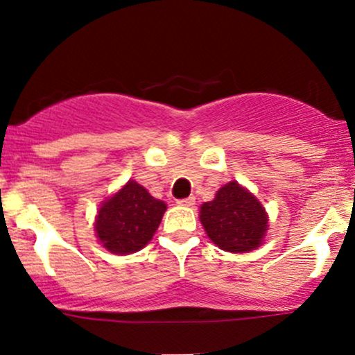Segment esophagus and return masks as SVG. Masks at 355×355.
Masks as SVG:
<instances>
[{
  "label": "esophagus",
  "mask_w": 355,
  "mask_h": 355,
  "mask_svg": "<svg viewBox=\"0 0 355 355\" xmlns=\"http://www.w3.org/2000/svg\"><path fill=\"white\" fill-rule=\"evenodd\" d=\"M178 206H185V207H192L196 204V197H187V199H182L178 200Z\"/></svg>",
  "instance_id": "34e87169"
}]
</instances>
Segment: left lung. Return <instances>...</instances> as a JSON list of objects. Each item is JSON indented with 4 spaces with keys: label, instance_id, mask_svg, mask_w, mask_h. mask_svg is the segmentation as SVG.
I'll return each instance as SVG.
<instances>
[{
    "label": "left lung",
    "instance_id": "left-lung-1",
    "mask_svg": "<svg viewBox=\"0 0 355 355\" xmlns=\"http://www.w3.org/2000/svg\"><path fill=\"white\" fill-rule=\"evenodd\" d=\"M199 219L209 240L225 252L250 253L266 241V207L236 180L227 182L214 199L200 206Z\"/></svg>",
    "mask_w": 355,
    "mask_h": 355
}]
</instances>
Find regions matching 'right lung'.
<instances>
[{
	"label": "right lung",
	"mask_w": 355,
	"mask_h": 355,
	"mask_svg": "<svg viewBox=\"0 0 355 355\" xmlns=\"http://www.w3.org/2000/svg\"><path fill=\"white\" fill-rule=\"evenodd\" d=\"M166 204L155 199L136 180H129L100 204L95 216V236L107 252L130 255L155 236Z\"/></svg>",
	"instance_id": "right-lung-1"
}]
</instances>
